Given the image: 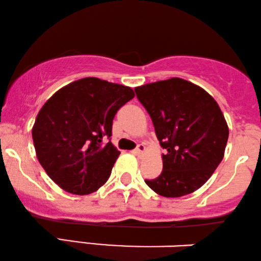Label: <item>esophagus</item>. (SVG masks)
<instances>
[{"instance_id": "esophagus-1", "label": "esophagus", "mask_w": 261, "mask_h": 261, "mask_svg": "<svg viewBox=\"0 0 261 261\" xmlns=\"http://www.w3.org/2000/svg\"><path fill=\"white\" fill-rule=\"evenodd\" d=\"M144 151H145V145H144V144H138L137 148L133 150V152H134V154H136V155L143 154Z\"/></svg>"}]
</instances>
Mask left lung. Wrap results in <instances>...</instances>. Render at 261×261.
<instances>
[{
    "instance_id": "left-lung-1",
    "label": "left lung",
    "mask_w": 261,
    "mask_h": 261,
    "mask_svg": "<svg viewBox=\"0 0 261 261\" xmlns=\"http://www.w3.org/2000/svg\"><path fill=\"white\" fill-rule=\"evenodd\" d=\"M154 124L162 149L164 167L159 177L145 179L166 198L191 194L210 178L225 154L228 127L214 97L180 78L134 89Z\"/></svg>"
}]
</instances>
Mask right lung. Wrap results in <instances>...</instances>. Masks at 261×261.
<instances>
[{"label": "right lung", "instance_id": "1", "mask_svg": "<svg viewBox=\"0 0 261 261\" xmlns=\"http://www.w3.org/2000/svg\"><path fill=\"white\" fill-rule=\"evenodd\" d=\"M134 97L129 87L83 78L45 102L33 127L36 156L66 192L85 195L109 179L119 151L111 143L117 111Z\"/></svg>", "mask_w": 261, "mask_h": 261}]
</instances>
